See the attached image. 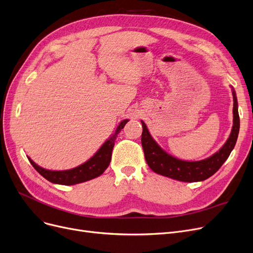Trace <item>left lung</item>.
Masks as SVG:
<instances>
[{
	"instance_id": "8db88e82",
	"label": "left lung",
	"mask_w": 253,
	"mask_h": 253,
	"mask_svg": "<svg viewBox=\"0 0 253 253\" xmlns=\"http://www.w3.org/2000/svg\"><path fill=\"white\" fill-rule=\"evenodd\" d=\"M232 91L234 96V124L232 132H230L229 137L220 150L213 154L211 157L204 160L184 161L172 157L159 147V145L150 134L144 121H141V146L144 149L145 158L150 169L156 173L164 175V177H169L182 182L204 181L210 178L212 174L220 169V167L228 158L230 152L235 148L240 129L237 96L236 92L234 90Z\"/></svg>"
}]
</instances>
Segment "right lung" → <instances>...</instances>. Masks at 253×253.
<instances>
[{
  "label": "right lung",
  "instance_id": "right-lung-1",
  "mask_svg": "<svg viewBox=\"0 0 253 253\" xmlns=\"http://www.w3.org/2000/svg\"><path fill=\"white\" fill-rule=\"evenodd\" d=\"M128 121L129 120L127 119L123 120L117 127L115 133L104 142L100 147V149L95 153V155L84 163L81 164L78 168H74L68 170H49L39 167L38 164H36L31 158L28 157V159L30 160L32 166L34 167V169L43 178H45L47 181L54 184L75 185L92 180L94 178L99 177V175L102 174L104 170L108 168L109 162H111L112 159V152L115 146L116 138Z\"/></svg>",
  "mask_w": 253,
  "mask_h": 253
}]
</instances>
